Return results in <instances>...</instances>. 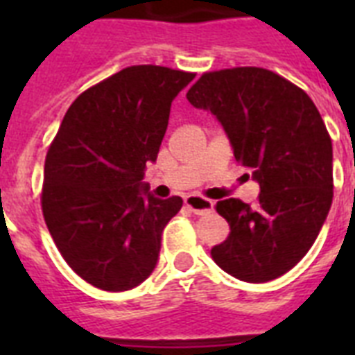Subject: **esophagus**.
Masks as SVG:
<instances>
[{
    "mask_svg": "<svg viewBox=\"0 0 355 355\" xmlns=\"http://www.w3.org/2000/svg\"><path fill=\"white\" fill-rule=\"evenodd\" d=\"M184 205L188 206L189 210L197 214V216H205V214H210L214 210V202L210 199L199 197V195H188L184 199Z\"/></svg>",
    "mask_w": 355,
    "mask_h": 355,
    "instance_id": "obj_1",
    "label": "esophagus"
}]
</instances>
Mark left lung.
Listing matches in <instances>:
<instances>
[{
    "instance_id": "left-lung-1",
    "label": "left lung",
    "mask_w": 355,
    "mask_h": 355,
    "mask_svg": "<svg viewBox=\"0 0 355 355\" xmlns=\"http://www.w3.org/2000/svg\"><path fill=\"white\" fill-rule=\"evenodd\" d=\"M186 97L221 121L237 164L259 184L256 206L216 205L230 234L211 258L250 284L286 275L311 248L334 199L331 138L315 103L291 80L254 66L206 71Z\"/></svg>"
}]
</instances>
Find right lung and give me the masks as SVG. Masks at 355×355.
Returning a JSON list of instances; mask_svg holds the SVG:
<instances>
[{"label": "right lung", "instance_id": "1", "mask_svg": "<svg viewBox=\"0 0 355 355\" xmlns=\"http://www.w3.org/2000/svg\"><path fill=\"white\" fill-rule=\"evenodd\" d=\"M193 77L153 64L121 69L71 103L47 149V230L94 287L127 291L155 269L162 230L182 199H155L141 180L158 156L173 99Z\"/></svg>", "mask_w": 355, "mask_h": 355}]
</instances>
